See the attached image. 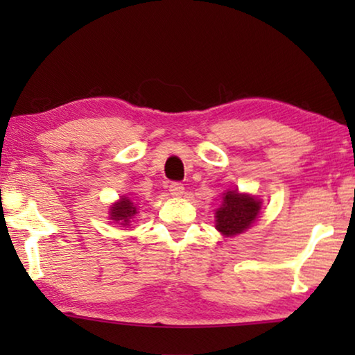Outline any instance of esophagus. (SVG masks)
<instances>
[{"mask_svg": "<svg viewBox=\"0 0 355 355\" xmlns=\"http://www.w3.org/2000/svg\"><path fill=\"white\" fill-rule=\"evenodd\" d=\"M169 192H171L172 196H175V197L183 196V192H184V186H183L182 183H178V182H173V183H171V184H169Z\"/></svg>", "mask_w": 355, "mask_h": 355, "instance_id": "obj_1", "label": "esophagus"}]
</instances>
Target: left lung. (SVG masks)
Masks as SVG:
<instances>
[{"instance_id": "obj_1", "label": "left lung", "mask_w": 355, "mask_h": 355, "mask_svg": "<svg viewBox=\"0 0 355 355\" xmlns=\"http://www.w3.org/2000/svg\"><path fill=\"white\" fill-rule=\"evenodd\" d=\"M261 202L255 197L239 194L238 191H228L222 207L216 211V228L225 236H235L254 224Z\"/></svg>"}]
</instances>
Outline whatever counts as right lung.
Wrapping results in <instances>:
<instances>
[{
    "label": "right lung",
    "mask_w": 355,
    "mask_h": 355,
    "mask_svg": "<svg viewBox=\"0 0 355 355\" xmlns=\"http://www.w3.org/2000/svg\"><path fill=\"white\" fill-rule=\"evenodd\" d=\"M135 214H136V208L133 203H131V200L127 199V197H123L122 200L117 202L111 209V219L122 222V225H128L130 219L133 218Z\"/></svg>",
    "instance_id": "1"
}]
</instances>
